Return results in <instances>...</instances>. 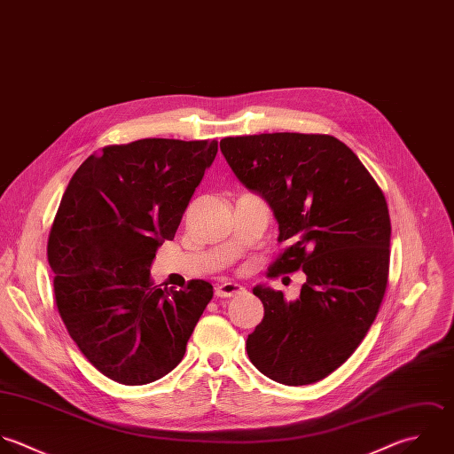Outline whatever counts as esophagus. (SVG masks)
<instances>
[{"instance_id": "1", "label": "esophagus", "mask_w": 454, "mask_h": 454, "mask_svg": "<svg viewBox=\"0 0 454 454\" xmlns=\"http://www.w3.org/2000/svg\"><path fill=\"white\" fill-rule=\"evenodd\" d=\"M240 294H244V286H240L237 283H223V285L215 286V295L217 297L228 299V297H235V295H240Z\"/></svg>"}]
</instances>
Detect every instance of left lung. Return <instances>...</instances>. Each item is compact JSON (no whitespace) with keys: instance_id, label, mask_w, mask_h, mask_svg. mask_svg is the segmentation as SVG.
Masks as SVG:
<instances>
[{"instance_id":"left-lung-1","label":"left lung","mask_w":454,"mask_h":454,"mask_svg":"<svg viewBox=\"0 0 454 454\" xmlns=\"http://www.w3.org/2000/svg\"><path fill=\"white\" fill-rule=\"evenodd\" d=\"M221 152L279 224L278 242L286 249L270 276L306 274L295 301L265 285L253 288L265 315L247 338V356L279 384H315L356 352L377 318L389 276L386 198L359 157L333 136L224 137Z\"/></svg>"}]
</instances>
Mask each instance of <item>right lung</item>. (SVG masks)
<instances>
[{
	"instance_id": "1",
	"label": "right lung",
	"mask_w": 454,
	"mask_h": 454,
	"mask_svg": "<svg viewBox=\"0 0 454 454\" xmlns=\"http://www.w3.org/2000/svg\"><path fill=\"white\" fill-rule=\"evenodd\" d=\"M215 153V139L106 146L65 189L47 242L56 306L82 356L118 384H150L176 368L214 295L207 281L157 288L150 265Z\"/></svg>"
}]
</instances>
